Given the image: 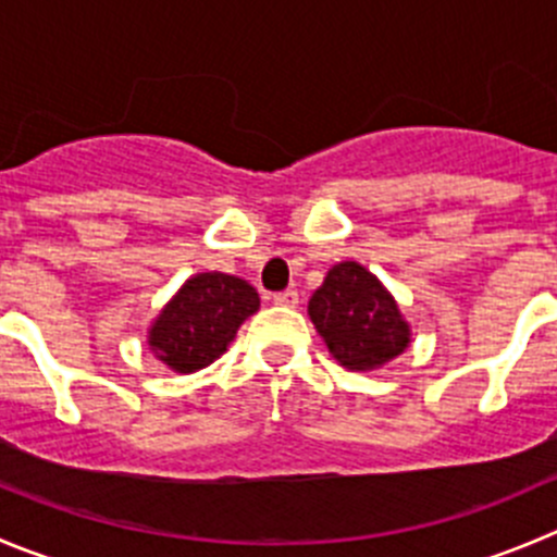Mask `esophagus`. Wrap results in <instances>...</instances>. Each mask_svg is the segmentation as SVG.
Returning a JSON list of instances; mask_svg holds the SVG:
<instances>
[{
  "mask_svg": "<svg viewBox=\"0 0 557 557\" xmlns=\"http://www.w3.org/2000/svg\"><path fill=\"white\" fill-rule=\"evenodd\" d=\"M298 293L295 289H284V293H275L273 295V304L275 306H284V309H295L298 306Z\"/></svg>",
  "mask_w": 557,
  "mask_h": 557,
  "instance_id": "esophagus-1",
  "label": "esophagus"
}]
</instances>
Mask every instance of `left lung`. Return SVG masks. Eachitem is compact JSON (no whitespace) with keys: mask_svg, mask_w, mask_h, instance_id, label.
Returning <instances> with one entry per match:
<instances>
[{"mask_svg":"<svg viewBox=\"0 0 557 557\" xmlns=\"http://www.w3.org/2000/svg\"><path fill=\"white\" fill-rule=\"evenodd\" d=\"M309 317L327 352L349 372H377L412 342L410 322L394 295L355 259L327 270L309 300Z\"/></svg>","mask_w":557,"mask_h":557,"instance_id":"left-lung-1","label":"left lung"}]
</instances>
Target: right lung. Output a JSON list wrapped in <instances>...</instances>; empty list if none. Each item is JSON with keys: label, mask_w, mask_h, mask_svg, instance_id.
<instances>
[{"label": "right lung", "mask_w": 557, "mask_h": 557, "mask_svg": "<svg viewBox=\"0 0 557 557\" xmlns=\"http://www.w3.org/2000/svg\"><path fill=\"white\" fill-rule=\"evenodd\" d=\"M257 309V289L237 275L196 273L150 322L147 347L172 372L194 374L226 352L237 327Z\"/></svg>", "instance_id": "add662e5"}]
</instances>
